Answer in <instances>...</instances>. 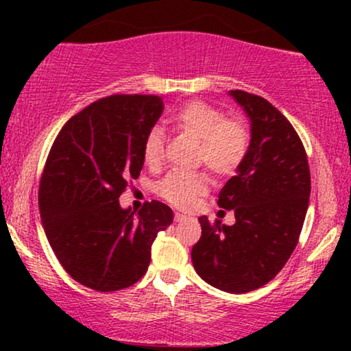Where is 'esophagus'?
I'll return each instance as SVG.
<instances>
[{
    "instance_id": "esophagus-1",
    "label": "esophagus",
    "mask_w": 351,
    "mask_h": 351,
    "mask_svg": "<svg viewBox=\"0 0 351 351\" xmlns=\"http://www.w3.org/2000/svg\"><path fill=\"white\" fill-rule=\"evenodd\" d=\"M174 220H176V222H184V220H186V215L180 214V213H176L174 214Z\"/></svg>"
}]
</instances>
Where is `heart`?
<instances>
[{"instance_id": "obj_1", "label": "heart", "mask_w": 351, "mask_h": 351, "mask_svg": "<svg viewBox=\"0 0 351 351\" xmlns=\"http://www.w3.org/2000/svg\"><path fill=\"white\" fill-rule=\"evenodd\" d=\"M172 124L199 141L198 162H204L215 176H232L246 160L251 147V131L239 118H228L213 105L193 100L172 114ZM143 158L148 166H158L165 153V137L160 128H152L143 138ZM209 177L203 171L169 172L156 185L158 195L180 209H189L206 193Z\"/></svg>"}]
</instances>
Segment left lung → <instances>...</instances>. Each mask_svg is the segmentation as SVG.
Returning a JSON list of instances; mask_svg holds the SVG:
<instances>
[{
  "label": "left lung",
  "instance_id": "1",
  "mask_svg": "<svg viewBox=\"0 0 351 351\" xmlns=\"http://www.w3.org/2000/svg\"><path fill=\"white\" fill-rule=\"evenodd\" d=\"M251 119L246 160L219 193L237 222L199 217L201 238L191 249L198 275L220 291L243 294L271 281L299 243L310 199V167L299 134L261 95L230 90Z\"/></svg>",
  "mask_w": 351,
  "mask_h": 351
}]
</instances>
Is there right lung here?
I'll use <instances>...</instances> for the list:
<instances>
[{
  "label": "right lung",
  "instance_id": "1",
  "mask_svg": "<svg viewBox=\"0 0 351 351\" xmlns=\"http://www.w3.org/2000/svg\"><path fill=\"white\" fill-rule=\"evenodd\" d=\"M162 108L158 95L99 99L64 124L47 155L38 191L47 241L65 271L94 291L136 285L156 234L172 223V209L160 201L137 214L118 201L141 174L143 138Z\"/></svg>",
  "mask_w": 351,
  "mask_h": 351
}]
</instances>
